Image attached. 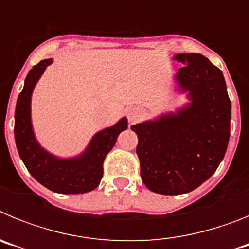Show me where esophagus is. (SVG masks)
<instances>
[{"instance_id": "1", "label": "esophagus", "mask_w": 249, "mask_h": 249, "mask_svg": "<svg viewBox=\"0 0 249 249\" xmlns=\"http://www.w3.org/2000/svg\"><path fill=\"white\" fill-rule=\"evenodd\" d=\"M140 117H141V111L138 108H131L128 111V120L131 121V122L138 120Z\"/></svg>"}]
</instances>
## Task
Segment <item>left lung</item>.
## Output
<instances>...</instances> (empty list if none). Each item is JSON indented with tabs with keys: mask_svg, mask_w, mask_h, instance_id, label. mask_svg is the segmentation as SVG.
Masks as SVG:
<instances>
[{
	"mask_svg": "<svg viewBox=\"0 0 249 249\" xmlns=\"http://www.w3.org/2000/svg\"><path fill=\"white\" fill-rule=\"evenodd\" d=\"M176 74L191 102L177 113L137 123L141 178L160 195H182L206 182L223 160L231 132V101L222 71L199 53L176 54Z\"/></svg>",
	"mask_w": 249,
	"mask_h": 249,
	"instance_id": "obj_1",
	"label": "left lung"
}]
</instances>
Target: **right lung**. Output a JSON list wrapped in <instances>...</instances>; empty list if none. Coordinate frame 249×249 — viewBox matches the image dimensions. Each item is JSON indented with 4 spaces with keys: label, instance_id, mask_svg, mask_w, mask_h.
<instances>
[{
    "label": "right lung",
    "instance_id": "1",
    "mask_svg": "<svg viewBox=\"0 0 249 249\" xmlns=\"http://www.w3.org/2000/svg\"><path fill=\"white\" fill-rule=\"evenodd\" d=\"M52 58L43 59L28 72L23 89L17 98L15 111V141L17 151L28 172L48 190L65 195L93 191L103 176V160L116 144L118 135L126 131L128 122L123 117L114 126L93 136L82 155L58 158L43 149L35 137L31 122V97L35 86Z\"/></svg>",
    "mask_w": 249,
    "mask_h": 249
}]
</instances>
